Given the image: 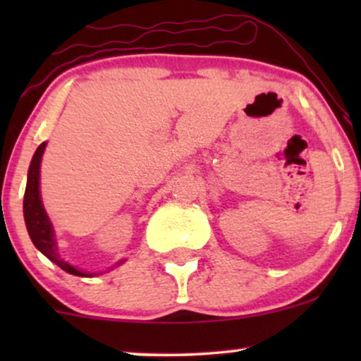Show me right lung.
<instances>
[{"label":"right lung","instance_id":"1","mask_svg":"<svg viewBox=\"0 0 361 361\" xmlns=\"http://www.w3.org/2000/svg\"><path fill=\"white\" fill-rule=\"evenodd\" d=\"M45 146H47V142H42L37 147L27 175V188H25L23 197V217L25 224H27L28 235H30L32 243H34L37 250L42 252L44 256H47L52 263H56L64 271L76 276H88V279L94 275H102V273H90L73 267L68 261L62 259L59 251H57V241L56 234H54L52 222L49 219L47 212H45L42 198H40V163H42ZM123 261L126 259L117 261L115 267H120Z\"/></svg>","mask_w":361,"mask_h":361}]
</instances>
